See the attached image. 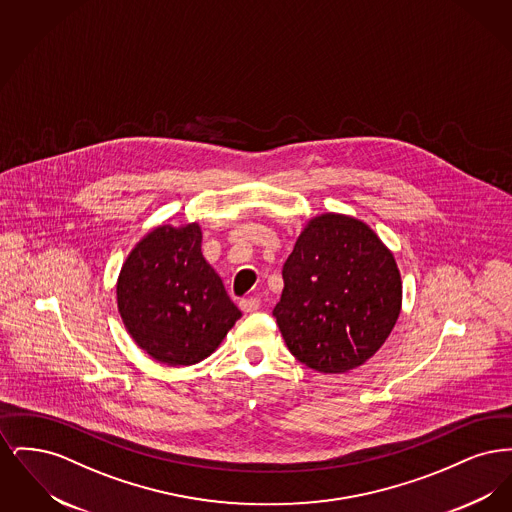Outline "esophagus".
I'll return each mask as SVG.
<instances>
[{
    "mask_svg": "<svg viewBox=\"0 0 512 512\" xmlns=\"http://www.w3.org/2000/svg\"><path fill=\"white\" fill-rule=\"evenodd\" d=\"M240 307L244 313H255L261 307V301L257 297H245L240 301Z\"/></svg>",
    "mask_w": 512,
    "mask_h": 512,
    "instance_id": "esophagus-1",
    "label": "esophagus"
}]
</instances>
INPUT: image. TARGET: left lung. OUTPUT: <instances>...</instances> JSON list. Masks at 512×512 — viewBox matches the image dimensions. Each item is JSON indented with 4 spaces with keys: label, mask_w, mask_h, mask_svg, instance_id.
Wrapping results in <instances>:
<instances>
[{
    "label": "left lung",
    "mask_w": 512,
    "mask_h": 512,
    "mask_svg": "<svg viewBox=\"0 0 512 512\" xmlns=\"http://www.w3.org/2000/svg\"><path fill=\"white\" fill-rule=\"evenodd\" d=\"M282 278L272 315L293 357L318 372L363 365L401 311V276L390 249L351 217L328 213L311 220Z\"/></svg>",
    "instance_id": "1"
}]
</instances>
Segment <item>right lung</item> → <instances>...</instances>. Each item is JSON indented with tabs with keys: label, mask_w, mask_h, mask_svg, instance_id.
<instances>
[{
	"label": "right lung",
	"mask_w": 512,
	"mask_h": 512,
	"mask_svg": "<svg viewBox=\"0 0 512 512\" xmlns=\"http://www.w3.org/2000/svg\"><path fill=\"white\" fill-rule=\"evenodd\" d=\"M117 301L130 336L169 366L209 357L242 317L201 253L197 224L149 232L122 265Z\"/></svg>",
	"instance_id": "right-lung-1"
}]
</instances>
